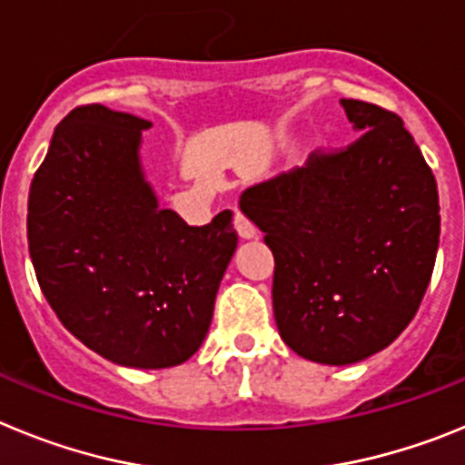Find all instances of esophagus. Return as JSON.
I'll list each match as a JSON object with an SVG mask.
<instances>
[{
	"label": "esophagus",
	"instance_id": "1",
	"mask_svg": "<svg viewBox=\"0 0 465 465\" xmlns=\"http://www.w3.org/2000/svg\"><path fill=\"white\" fill-rule=\"evenodd\" d=\"M235 228H237V232H240L242 240H253V237L258 235V228L253 225V221L242 212L235 213Z\"/></svg>",
	"mask_w": 465,
	"mask_h": 465
}]
</instances>
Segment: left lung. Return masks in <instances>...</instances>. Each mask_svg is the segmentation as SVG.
Here are the masks:
<instances>
[{"label":"left lung","mask_w":465,"mask_h":465,"mask_svg":"<svg viewBox=\"0 0 465 465\" xmlns=\"http://www.w3.org/2000/svg\"><path fill=\"white\" fill-rule=\"evenodd\" d=\"M361 137L246 188L274 253L279 335L314 363L377 354L417 314L440 242L438 186L391 111L340 100Z\"/></svg>","instance_id":"8db88e82"}]
</instances>
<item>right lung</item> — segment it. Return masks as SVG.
Returning <instances> with one entry per match:
<instances>
[{"instance_id":"add662e5","label":"right lung","mask_w":465,"mask_h":465,"mask_svg":"<svg viewBox=\"0 0 465 465\" xmlns=\"http://www.w3.org/2000/svg\"><path fill=\"white\" fill-rule=\"evenodd\" d=\"M151 121L85 104L53 133L27 203L39 286L63 326L127 368L195 354L237 249L232 212L195 228L158 204L139 158Z\"/></svg>"}]
</instances>
